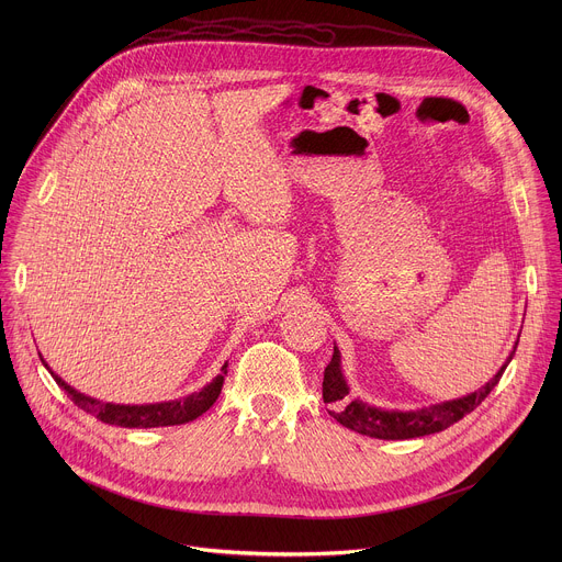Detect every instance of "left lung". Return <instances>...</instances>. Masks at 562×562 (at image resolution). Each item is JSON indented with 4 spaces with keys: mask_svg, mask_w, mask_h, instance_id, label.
<instances>
[{
    "mask_svg": "<svg viewBox=\"0 0 562 562\" xmlns=\"http://www.w3.org/2000/svg\"><path fill=\"white\" fill-rule=\"evenodd\" d=\"M514 353H516V347L509 353L507 362L501 367V371L485 386H480L477 391H473L469 395L447 400V403L423 407V409H416V412H386V409L367 405V403H362V400H349L347 397L349 386H347V380L342 375L340 351H338V347H334V358L325 369L323 400L327 405L336 407L329 414L342 427H347L351 431H358L362 436H371V438H380V440L420 438V436L445 431L447 427H451L453 423H458L467 414H471L490 395V391L498 384V380L503 378V373H505L507 364L512 362Z\"/></svg>",
    "mask_w": 562,
    "mask_h": 562,
    "instance_id": "left-lung-1",
    "label": "left lung"
}]
</instances>
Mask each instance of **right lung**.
Listing matches in <instances>:
<instances>
[{
  "instance_id": "obj_1",
  "label": "right lung",
  "mask_w": 562,
  "mask_h": 562,
  "mask_svg": "<svg viewBox=\"0 0 562 562\" xmlns=\"http://www.w3.org/2000/svg\"><path fill=\"white\" fill-rule=\"evenodd\" d=\"M44 367L50 371V367L46 362H44ZM226 367H228V362H224L222 373L215 375L213 382H209L202 391L191 393V395L180 397V400H169V403H155V405H113V403H100V400H95L91 395H85V393H79L70 384H66L53 371H50V375L55 378V382L66 391V395L72 400V403L79 409H85L87 414L95 416L98 420H102L106 425H115V427L148 429V427L184 425V423L195 420L204 412H209L213 407L215 400H217L220 391H222Z\"/></svg>"
}]
</instances>
